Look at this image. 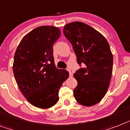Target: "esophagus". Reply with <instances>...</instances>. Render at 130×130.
Listing matches in <instances>:
<instances>
[{
  "label": "esophagus",
  "mask_w": 130,
  "mask_h": 130,
  "mask_svg": "<svg viewBox=\"0 0 130 130\" xmlns=\"http://www.w3.org/2000/svg\"><path fill=\"white\" fill-rule=\"evenodd\" d=\"M68 71H69V77H72V76H73L72 72H71V71L69 70H68Z\"/></svg>",
  "instance_id": "esophagus-1"
}]
</instances>
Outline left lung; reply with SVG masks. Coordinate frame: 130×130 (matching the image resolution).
<instances>
[{
  "label": "left lung",
  "mask_w": 130,
  "mask_h": 130,
  "mask_svg": "<svg viewBox=\"0 0 130 130\" xmlns=\"http://www.w3.org/2000/svg\"><path fill=\"white\" fill-rule=\"evenodd\" d=\"M63 33L72 44L77 63L85 65L73 74L78 83L75 98L83 106H93L102 101L109 88L113 70L109 43L98 30L79 21L67 24Z\"/></svg>",
  "instance_id": "8db88e82"
}]
</instances>
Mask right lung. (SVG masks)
Instances as JSON below:
<instances>
[{
  "label": "right lung",
  "mask_w": 130,
  "mask_h": 130,
  "mask_svg": "<svg viewBox=\"0 0 130 130\" xmlns=\"http://www.w3.org/2000/svg\"><path fill=\"white\" fill-rule=\"evenodd\" d=\"M61 35L58 27L41 26L22 39L14 56L13 70L22 94L41 109L59 101V89L69 77L65 69L56 68L53 46Z\"/></svg>",
  "instance_id": "add662e5"
}]
</instances>
